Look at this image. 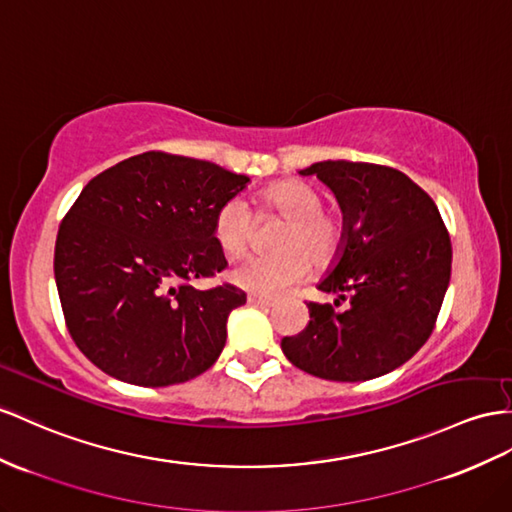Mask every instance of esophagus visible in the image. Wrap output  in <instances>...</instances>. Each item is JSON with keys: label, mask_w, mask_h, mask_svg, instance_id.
<instances>
[{"label": "esophagus", "mask_w": 512, "mask_h": 512, "mask_svg": "<svg viewBox=\"0 0 512 512\" xmlns=\"http://www.w3.org/2000/svg\"><path fill=\"white\" fill-rule=\"evenodd\" d=\"M246 300H248V305H255V307H272L274 305V298L259 296V294H248Z\"/></svg>", "instance_id": "obj_1"}]
</instances>
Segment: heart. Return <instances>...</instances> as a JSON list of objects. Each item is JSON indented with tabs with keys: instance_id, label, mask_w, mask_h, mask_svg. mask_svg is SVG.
Here are the masks:
<instances>
[{
	"instance_id": "heart-1",
	"label": "heart",
	"mask_w": 512,
	"mask_h": 512,
	"mask_svg": "<svg viewBox=\"0 0 512 512\" xmlns=\"http://www.w3.org/2000/svg\"><path fill=\"white\" fill-rule=\"evenodd\" d=\"M322 194L305 181L285 179L261 190L259 214L274 212L285 218L274 246L277 253L257 255L233 270L242 290L259 296H279L303 281L311 266L333 264L344 244V220L322 209ZM214 240L229 259L244 257L253 240V212L242 199H229L214 216Z\"/></svg>"
}]
</instances>
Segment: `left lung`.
I'll return each instance as SVG.
<instances>
[{
  "mask_svg": "<svg viewBox=\"0 0 512 512\" xmlns=\"http://www.w3.org/2000/svg\"><path fill=\"white\" fill-rule=\"evenodd\" d=\"M329 186L344 214V244L318 290L346 311L309 303L303 333L283 355L326 381L359 383L400 368L426 344L450 285L452 244L435 201L396 168L326 160L300 170Z\"/></svg>",
  "mask_w": 512,
  "mask_h": 512,
  "instance_id": "obj_1",
  "label": "left lung"
}]
</instances>
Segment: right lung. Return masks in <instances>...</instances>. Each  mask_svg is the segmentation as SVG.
Masks as SVG:
<instances>
[{
  "mask_svg": "<svg viewBox=\"0 0 512 512\" xmlns=\"http://www.w3.org/2000/svg\"><path fill=\"white\" fill-rule=\"evenodd\" d=\"M248 181L212 162L147 151L86 183L58 229L54 274L73 342L101 372L166 387L216 363L229 313L246 294L190 281L227 268L214 216Z\"/></svg>",
  "mask_w": 512,
  "mask_h": 512,
  "instance_id": "obj_1",
  "label": "right lung"
}]
</instances>
